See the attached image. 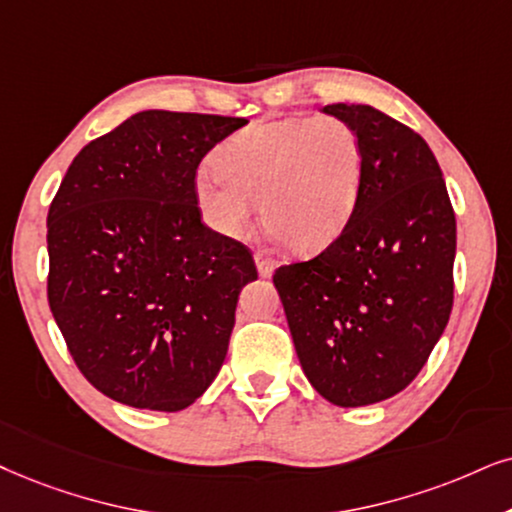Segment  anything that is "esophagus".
<instances>
[{"instance_id":"1","label":"esophagus","mask_w":512,"mask_h":512,"mask_svg":"<svg viewBox=\"0 0 512 512\" xmlns=\"http://www.w3.org/2000/svg\"><path fill=\"white\" fill-rule=\"evenodd\" d=\"M255 262H257V271H260V276H264V278H269L271 271H274V267H276V262L271 260L267 250H257Z\"/></svg>"}]
</instances>
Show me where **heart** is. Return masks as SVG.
<instances>
[{
	"mask_svg": "<svg viewBox=\"0 0 512 512\" xmlns=\"http://www.w3.org/2000/svg\"><path fill=\"white\" fill-rule=\"evenodd\" d=\"M364 146L335 115H293L243 127L196 177L200 212L224 236H243L262 196L264 224L297 252L338 238L357 210Z\"/></svg>",
	"mask_w": 512,
	"mask_h": 512,
	"instance_id": "obj_1",
	"label": "heart"
}]
</instances>
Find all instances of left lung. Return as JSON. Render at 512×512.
<instances>
[{
	"label": "left lung",
	"mask_w": 512,
	"mask_h": 512,
	"mask_svg": "<svg viewBox=\"0 0 512 512\" xmlns=\"http://www.w3.org/2000/svg\"><path fill=\"white\" fill-rule=\"evenodd\" d=\"M357 129L364 179L345 231L274 271L297 359L335 406L404 390L454 307L456 217L435 155L404 122L361 103L323 108Z\"/></svg>",
	"instance_id": "1"
}]
</instances>
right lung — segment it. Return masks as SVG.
<instances>
[{"label": "right lung", "mask_w": 512, "mask_h": 512, "mask_svg": "<svg viewBox=\"0 0 512 512\" xmlns=\"http://www.w3.org/2000/svg\"><path fill=\"white\" fill-rule=\"evenodd\" d=\"M245 118L141 111L89 141L47 215V297L68 352L120 404L181 411L224 364L252 252L200 219V160Z\"/></svg>", "instance_id": "obj_1"}]
</instances>
